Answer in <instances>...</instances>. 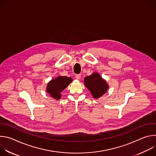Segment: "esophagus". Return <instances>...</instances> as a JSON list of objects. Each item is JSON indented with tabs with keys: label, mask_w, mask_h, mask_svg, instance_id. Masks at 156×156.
<instances>
[{
	"label": "esophagus",
	"mask_w": 156,
	"mask_h": 156,
	"mask_svg": "<svg viewBox=\"0 0 156 156\" xmlns=\"http://www.w3.org/2000/svg\"><path fill=\"white\" fill-rule=\"evenodd\" d=\"M76 80H80L81 79V75H80V74L76 75Z\"/></svg>",
	"instance_id": "1"
}]
</instances>
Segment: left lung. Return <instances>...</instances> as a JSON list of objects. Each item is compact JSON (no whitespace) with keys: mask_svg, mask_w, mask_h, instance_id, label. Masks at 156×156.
Listing matches in <instances>:
<instances>
[{"mask_svg":"<svg viewBox=\"0 0 156 156\" xmlns=\"http://www.w3.org/2000/svg\"><path fill=\"white\" fill-rule=\"evenodd\" d=\"M84 83L95 99L101 97L108 89V85L105 80L98 73H93L90 76H86L84 80Z\"/></svg>","mask_w":156,"mask_h":156,"instance_id":"left-lung-1","label":"left lung"}]
</instances>
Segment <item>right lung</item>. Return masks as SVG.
I'll return each mask as SVG.
<instances>
[{
	"instance_id": "obj_1",
	"label": "right lung",
	"mask_w": 156,
	"mask_h": 156,
	"mask_svg": "<svg viewBox=\"0 0 156 156\" xmlns=\"http://www.w3.org/2000/svg\"><path fill=\"white\" fill-rule=\"evenodd\" d=\"M72 81L73 79L70 77L58 76L48 83L46 91L52 98L56 100H59L61 98V92L67 87Z\"/></svg>"
}]
</instances>
